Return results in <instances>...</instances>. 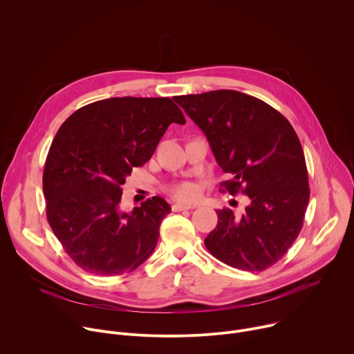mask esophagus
Segmentation results:
<instances>
[{
  "instance_id": "esophagus-1",
  "label": "esophagus",
  "mask_w": 354,
  "mask_h": 354,
  "mask_svg": "<svg viewBox=\"0 0 354 354\" xmlns=\"http://www.w3.org/2000/svg\"><path fill=\"white\" fill-rule=\"evenodd\" d=\"M194 206H190V205H182V203H175L172 205V212H182V210H189V209H193Z\"/></svg>"
}]
</instances>
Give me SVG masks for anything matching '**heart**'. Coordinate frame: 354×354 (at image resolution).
<instances>
[{"label": "heart", "mask_w": 354, "mask_h": 354, "mask_svg": "<svg viewBox=\"0 0 354 354\" xmlns=\"http://www.w3.org/2000/svg\"><path fill=\"white\" fill-rule=\"evenodd\" d=\"M167 192L176 200L185 201V203H190L194 201L200 196V186L192 180H182L172 183L167 187Z\"/></svg>", "instance_id": "1"}]
</instances>
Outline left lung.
I'll return each mask as SVG.
<instances>
[{"label":"left lung","instance_id":"8db88e82","mask_svg":"<svg viewBox=\"0 0 354 354\" xmlns=\"http://www.w3.org/2000/svg\"><path fill=\"white\" fill-rule=\"evenodd\" d=\"M209 140L217 164L232 179L221 186L250 201L241 217L217 210V227L205 245L220 262L262 272L297 239L310 201L308 171L290 122L263 100L218 89L175 96Z\"/></svg>","mask_w":354,"mask_h":354}]
</instances>
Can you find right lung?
Here are the masks:
<instances>
[{
  "label": "right lung",
  "mask_w": 354,
  "mask_h": 354,
  "mask_svg": "<svg viewBox=\"0 0 354 354\" xmlns=\"http://www.w3.org/2000/svg\"><path fill=\"white\" fill-rule=\"evenodd\" d=\"M185 122L169 97L123 96L85 105L62 124L43 171L46 216L82 270L119 276L153 254L171 207L154 196L123 213L120 186L153 157L168 126Z\"/></svg>",
  "instance_id": "obj_1"
}]
</instances>
